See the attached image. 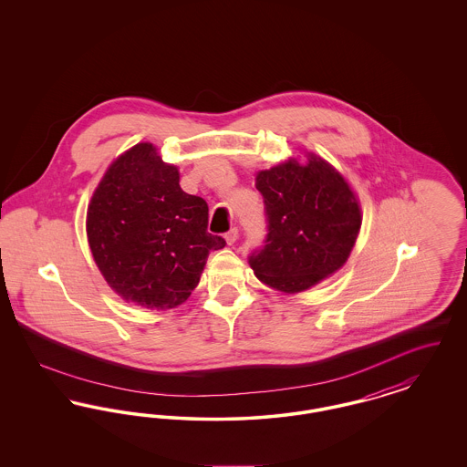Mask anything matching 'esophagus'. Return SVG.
<instances>
[{"mask_svg":"<svg viewBox=\"0 0 467 467\" xmlns=\"http://www.w3.org/2000/svg\"><path fill=\"white\" fill-rule=\"evenodd\" d=\"M223 240H225V244H233L236 240H238V229L236 227H233L229 233H225V236H223Z\"/></svg>","mask_w":467,"mask_h":467,"instance_id":"34e87169","label":"esophagus"}]
</instances>
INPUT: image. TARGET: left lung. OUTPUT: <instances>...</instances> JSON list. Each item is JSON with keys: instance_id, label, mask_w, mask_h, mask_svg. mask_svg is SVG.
Listing matches in <instances>:
<instances>
[{"instance_id": "obj_1", "label": "left lung", "mask_w": 467, "mask_h": 467, "mask_svg": "<svg viewBox=\"0 0 467 467\" xmlns=\"http://www.w3.org/2000/svg\"><path fill=\"white\" fill-rule=\"evenodd\" d=\"M265 198L266 244L252 254L254 275L273 290L297 294L329 278L348 261L362 212L354 189L315 152L257 171Z\"/></svg>"}]
</instances>
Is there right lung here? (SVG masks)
Masks as SVG:
<instances>
[{
    "mask_svg": "<svg viewBox=\"0 0 467 467\" xmlns=\"http://www.w3.org/2000/svg\"><path fill=\"white\" fill-rule=\"evenodd\" d=\"M208 204L180 187V171L149 141L113 159L88 206L94 263L120 299L147 310L185 303L221 236L206 231Z\"/></svg>",
    "mask_w": 467,
    "mask_h": 467,
    "instance_id": "obj_1",
    "label": "right lung"
}]
</instances>
